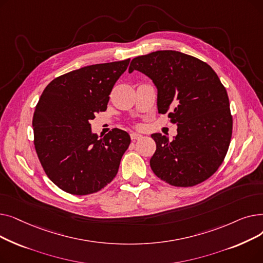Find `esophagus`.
<instances>
[{"mask_svg":"<svg viewBox=\"0 0 263 263\" xmlns=\"http://www.w3.org/2000/svg\"><path fill=\"white\" fill-rule=\"evenodd\" d=\"M130 136H131V140L134 142V141H137V140H140V139H142V135L141 134H139V133H131L130 134Z\"/></svg>","mask_w":263,"mask_h":263,"instance_id":"1","label":"esophagus"}]
</instances>
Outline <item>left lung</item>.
Returning a JSON list of instances; mask_svg holds the SVG:
<instances>
[{
  "label": "left lung",
  "instance_id": "obj_1",
  "mask_svg": "<svg viewBox=\"0 0 263 263\" xmlns=\"http://www.w3.org/2000/svg\"><path fill=\"white\" fill-rule=\"evenodd\" d=\"M137 70L158 88V110L168 113L178 134L155 133L157 144L150 167L161 180L187 187L210 178L223 163L232 134V116L226 88L213 69L191 55L156 51L132 60Z\"/></svg>",
  "mask_w": 263,
  "mask_h": 263
}]
</instances>
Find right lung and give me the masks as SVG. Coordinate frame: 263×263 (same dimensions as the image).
<instances>
[{
    "label": "right lung",
    "mask_w": 263,
    "mask_h": 263,
    "mask_svg": "<svg viewBox=\"0 0 263 263\" xmlns=\"http://www.w3.org/2000/svg\"><path fill=\"white\" fill-rule=\"evenodd\" d=\"M130 59L90 65L55 78L41 93L33 117L34 145L50 180L72 195L103 189L117 175L130 135L113 129L103 137L89 120L104 112Z\"/></svg>",
    "instance_id": "obj_1"
}]
</instances>
